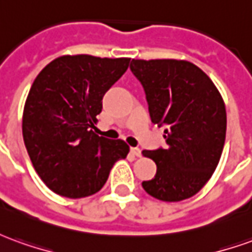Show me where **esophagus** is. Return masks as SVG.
<instances>
[{
  "mask_svg": "<svg viewBox=\"0 0 252 252\" xmlns=\"http://www.w3.org/2000/svg\"><path fill=\"white\" fill-rule=\"evenodd\" d=\"M131 153L135 155V157H142V150L137 147H132L131 148Z\"/></svg>",
  "mask_w": 252,
  "mask_h": 252,
  "instance_id": "esophagus-1",
  "label": "esophagus"
}]
</instances>
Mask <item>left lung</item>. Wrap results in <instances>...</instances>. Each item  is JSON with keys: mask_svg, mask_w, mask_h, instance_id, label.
<instances>
[{"mask_svg": "<svg viewBox=\"0 0 252 252\" xmlns=\"http://www.w3.org/2000/svg\"><path fill=\"white\" fill-rule=\"evenodd\" d=\"M129 67L146 92L151 121L166 126L167 147L143 151L157 163V174L143 181V189L167 202L190 198L209 181L221 157L227 131L221 94L188 61L132 59Z\"/></svg>", "mask_w": 252, "mask_h": 252, "instance_id": "left-lung-1", "label": "left lung"}]
</instances>
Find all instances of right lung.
I'll return each instance as SVG.
<instances>
[{
    "instance_id": "add662e5",
    "label": "right lung",
    "mask_w": 252,
    "mask_h": 252,
    "mask_svg": "<svg viewBox=\"0 0 252 252\" xmlns=\"http://www.w3.org/2000/svg\"><path fill=\"white\" fill-rule=\"evenodd\" d=\"M129 58L64 55L32 83L23 113V137L43 182L63 197L82 198L102 189L129 146L94 133L104 94L129 66Z\"/></svg>"
}]
</instances>
